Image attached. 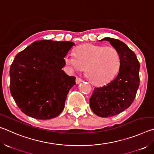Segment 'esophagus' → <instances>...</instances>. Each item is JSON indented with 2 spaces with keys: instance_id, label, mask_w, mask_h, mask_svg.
<instances>
[{
  "instance_id": "34e87169",
  "label": "esophagus",
  "mask_w": 154,
  "mask_h": 154,
  "mask_svg": "<svg viewBox=\"0 0 154 154\" xmlns=\"http://www.w3.org/2000/svg\"><path fill=\"white\" fill-rule=\"evenodd\" d=\"M83 80L81 79L80 77H77L76 78V83L77 84H79V83H80L81 82H82Z\"/></svg>"
}]
</instances>
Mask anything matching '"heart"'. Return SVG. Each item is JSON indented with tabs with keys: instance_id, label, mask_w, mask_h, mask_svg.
Here are the masks:
<instances>
[{
	"instance_id": "b5f03b06",
	"label": "heart",
	"mask_w": 154,
	"mask_h": 154,
	"mask_svg": "<svg viewBox=\"0 0 154 154\" xmlns=\"http://www.w3.org/2000/svg\"><path fill=\"white\" fill-rule=\"evenodd\" d=\"M65 62L72 70L85 69L87 79L94 85H103L116 77L121 66V56L113 47L85 44L69 54Z\"/></svg>"
}]
</instances>
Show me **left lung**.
Instances as JSON below:
<instances>
[{
    "mask_svg": "<svg viewBox=\"0 0 154 154\" xmlns=\"http://www.w3.org/2000/svg\"><path fill=\"white\" fill-rule=\"evenodd\" d=\"M120 54L121 66L117 76L102 87L95 88L90 105L96 115L109 118L128 108L133 103L139 86L140 64L135 54L126 44L116 38L106 37Z\"/></svg>",
    "mask_w": 154,
    "mask_h": 154,
    "instance_id": "8db88e82",
    "label": "left lung"
}]
</instances>
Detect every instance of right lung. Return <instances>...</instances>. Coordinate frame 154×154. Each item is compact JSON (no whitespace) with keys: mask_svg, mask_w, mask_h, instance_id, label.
I'll use <instances>...</instances> for the list:
<instances>
[{"mask_svg":"<svg viewBox=\"0 0 154 154\" xmlns=\"http://www.w3.org/2000/svg\"><path fill=\"white\" fill-rule=\"evenodd\" d=\"M71 41L41 40L18 53L10 67V91L21 111L31 118L49 119L64 108L75 77L62 71Z\"/></svg>","mask_w":154,"mask_h":154,"instance_id":"1","label":"right lung"}]
</instances>
